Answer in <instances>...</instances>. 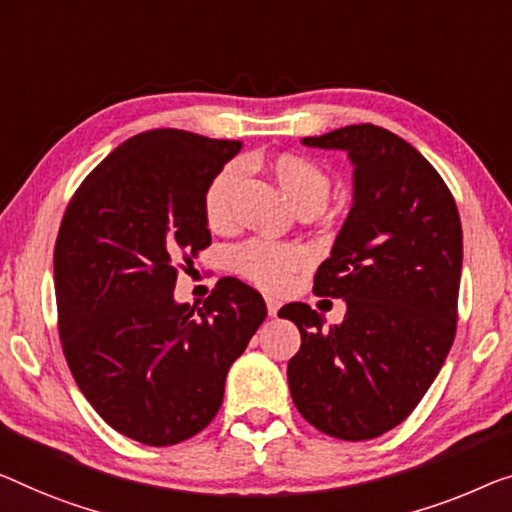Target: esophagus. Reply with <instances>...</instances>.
Instances as JSON below:
<instances>
[{"label": "esophagus", "mask_w": 512, "mask_h": 512, "mask_svg": "<svg viewBox=\"0 0 512 512\" xmlns=\"http://www.w3.org/2000/svg\"><path fill=\"white\" fill-rule=\"evenodd\" d=\"M266 308H269V315H271V317H276L280 303H278L276 299H271V296H266Z\"/></svg>", "instance_id": "obj_1"}]
</instances>
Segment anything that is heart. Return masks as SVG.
I'll use <instances>...</instances> for the list:
<instances>
[{
	"instance_id": "heart-1",
	"label": "heart",
	"mask_w": 512,
	"mask_h": 512,
	"mask_svg": "<svg viewBox=\"0 0 512 512\" xmlns=\"http://www.w3.org/2000/svg\"><path fill=\"white\" fill-rule=\"evenodd\" d=\"M266 167L282 193L296 204L299 211L315 213L329 202L333 188L331 174L310 156L282 151L273 156ZM239 179L241 167L230 163L216 172V177L204 190L202 209L211 230H225L232 223V197ZM308 262V250L299 243H278L269 239H250L230 253V266L236 276L253 282L266 292H280L282 287H287L294 273L301 271Z\"/></svg>"
}]
</instances>
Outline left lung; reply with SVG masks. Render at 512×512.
Wrapping results in <instances>:
<instances>
[{
  "label": "left lung",
  "mask_w": 512,
  "mask_h": 512,
  "mask_svg": "<svg viewBox=\"0 0 512 512\" xmlns=\"http://www.w3.org/2000/svg\"><path fill=\"white\" fill-rule=\"evenodd\" d=\"M303 144L347 151L354 207L312 287L347 301L342 324L324 329V317L305 303L278 312L301 331L287 365L289 391L319 432L375 439L416 409L451 352L460 213L439 172L386 128L345 126Z\"/></svg>",
  "instance_id": "obj_1"
}]
</instances>
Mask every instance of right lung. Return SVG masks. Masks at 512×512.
Here are the masks:
<instances>
[{"label":"right lung","mask_w":512,"mask_h":512,"mask_svg":"<svg viewBox=\"0 0 512 512\" xmlns=\"http://www.w3.org/2000/svg\"><path fill=\"white\" fill-rule=\"evenodd\" d=\"M241 142L158 128L87 174L61 218L55 292L61 349L105 423L147 446L195 437L266 317L262 294L220 278L202 308L174 303L179 269L211 246L204 190Z\"/></svg>","instance_id":"add662e5"}]
</instances>
